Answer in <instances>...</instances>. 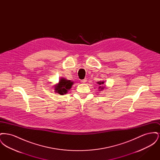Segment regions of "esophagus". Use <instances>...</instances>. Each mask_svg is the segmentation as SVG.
<instances>
[{
    "label": "esophagus",
    "instance_id": "esophagus-1",
    "mask_svg": "<svg viewBox=\"0 0 160 160\" xmlns=\"http://www.w3.org/2000/svg\"><path fill=\"white\" fill-rule=\"evenodd\" d=\"M86 82H87L86 78H84L83 80H81V82H82V83H86Z\"/></svg>",
    "mask_w": 160,
    "mask_h": 160
}]
</instances>
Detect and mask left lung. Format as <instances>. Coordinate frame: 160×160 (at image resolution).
<instances>
[{"instance_id": "left-lung-1", "label": "left lung", "mask_w": 160, "mask_h": 160, "mask_svg": "<svg viewBox=\"0 0 160 160\" xmlns=\"http://www.w3.org/2000/svg\"><path fill=\"white\" fill-rule=\"evenodd\" d=\"M98 83L99 84H104V82H98ZM101 88V87H99V88ZM103 88H101V89H103Z\"/></svg>"}]
</instances>
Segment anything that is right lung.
<instances>
[{"mask_svg":"<svg viewBox=\"0 0 160 160\" xmlns=\"http://www.w3.org/2000/svg\"><path fill=\"white\" fill-rule=\"evenodd\" d=\"M61 80L59 84L55 86L54 90L60 95H63L68 92L67 91L71 88L73 82L71 80H67L65 78H61Z\"/></svg>","mask_w":160,"mask_h":160,"instance_id":"1","label":"right lung"}]
</instances>
